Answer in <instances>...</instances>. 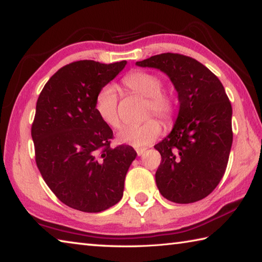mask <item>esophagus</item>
<instances>
[{
	"label": "esophagus",
	"instance_id": "obj_1",
	"mask_svg": "<svg viewBox=\"0 0 262 262\" xmlns=\"http://www.w3.org/2000/svg\"><path fill=\"white\" fill-rule=\"evenodd\" d=\"M136 151H137V155L138 156H141L146 151V148H137Z\"/></svg>",
	"mask_w": 262,
	"mask_h": 262
}]
</instances>
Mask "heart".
Listing matches in <instances>:
<instances>
[{
  "instance_id": "1",
  "label": "heart",
  "mask_w": 262,
  "mask_h": 262,
  "mask_svg": "<svg viewBox=\"0 0 262 262\" xmlns=\"http://www.w3.org/2000/svg\"><path fill=\"white\" fill-rule=\"evenodd\" d=\"M122 84L132 93L146 97V115H156L166 124L172 122L176 114L173 97L162 90V78L149 72L132 71L123 77ZM118 96L116 89L106 84L99 89L95 98V110L100 120L111 127H118L120 117L117 112ZM161 123L154 117L147 118L139 124H127L117 132V140L121 144L136 147L151 144L161 135Z\"/></svg>"
}]
</instances>
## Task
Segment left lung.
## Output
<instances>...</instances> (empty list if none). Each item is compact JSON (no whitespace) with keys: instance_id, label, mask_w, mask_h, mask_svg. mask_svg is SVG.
<instances>
[{"instance_id":"8db88e82","label":"left lung","mask_w":262,"mask_h":262,"mask_svg":"<svg viewBox=\"0 0 262 262\" xmlns=\"http://www.w3.org/2000/svg\"><path fill=\"white\" fill-rule=\"evenodd\" d=\"M136 65L165 73L180 103L173 129L154 146L162 156L157 188L174 203L203 200L223 179L233 144V110L224 85L203 63L184 54H156Z\"/></svg>"}]
</instances>
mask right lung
Here are the masks:
<instances>
[{
  "label": "right lung",
  "instance_id": "add662e5",
  "mask_svg": "<svg viewBox=\"0 0 262 262\" xmlns=\"http://www.w3.org/2000/svg\"><path fill=\"white\" fill-rule=\"evenodd\" d=\"M125 65L74 61L39 93L32 124L36 165L49 188L72 209L96 213L123 196L137 152L126 145L111 147L113 131L96 113L95 98Z\"/></svg>",
  "mask_w": 262,
  "mask_h": 262
}]
</instances>
